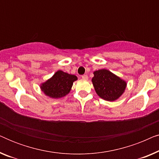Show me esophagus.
I'll return each mask as SVG.
<instances>
[{
	"label": "esophagus",
	"mask_w": 159,
	"mask_h": 159,
	"mask_svg": "<svg viewBox=\"0 0 159 159\" xmlns=\"http://www.w3.org/2000/svg\"><path fill=\"white\" fill-rule=\"evenodd\" d=\"M82 78L83 80H88V75H82Z\"/></svg>",
	"instance_id": "1"
}]
</instances>
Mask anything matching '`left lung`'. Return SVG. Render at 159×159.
Returning a JSON list of instances; mask_svg holds the SVG:
<instances>
[{
    "label": "left lung",
    "instance_id": "1",
    "mask_svg": "<svg viewBox=\"0 0 159 159\" xmlns=\"http://www.w3.org/2000/svg\"><path fill=\"white\" fill-rule=\"evenodd\" d=\"M92 82L95 92L101 98L113 101L122 94L126 82L106 69L95 71Z\"/></svg>",
    "mask_w": 159,
    "mask_h": 159
}]
</instances>
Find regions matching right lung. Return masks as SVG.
Segmentation results:
<instances>
[{
  "instance_id": "obj_1",
  "label": "right lung",
  "mask_w": 159,
  "mask_h": 159,
  "mask_svg": "<svg viewBox=\"0 0 159 159\" xmlns=\"http://www.w3.org/2000/svg\"><path fill=\"white\" fill-rule=\"evenodd\" d=\"M77 80L75 75H69L58 71L53 77L42 84L41 89L45 95L54 98H61L68 94L72 87L73 82Z\"/></svg>"
}]
</instances>
